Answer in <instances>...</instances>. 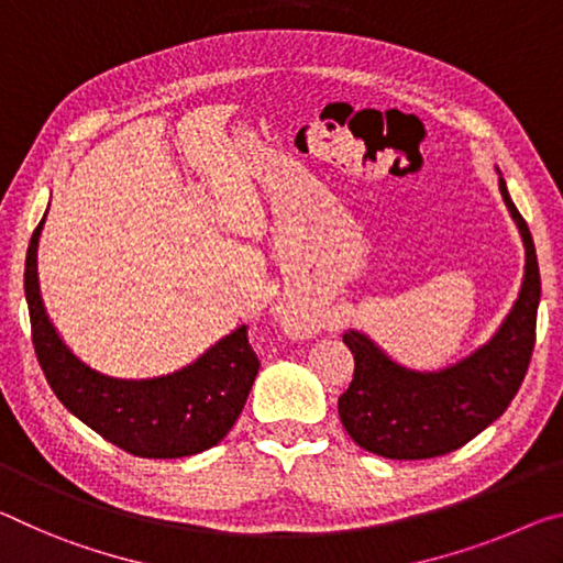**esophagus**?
Listing matches in <instances>:
<instances>
[{
  "label": "esophagus",
  "mask_w": 563,
  "mask_h": 563,
  "mask_svg": "<svg viewBox=\"0 0 563 563\" xmlns=\"http://www.w3.org/2000/svg\"><path fill=\"white\" fill-rule=\"evenodd\" d=\"M282 321L291 331H301V334H307L309 329H314V319H311L309 311L299 309L297 303H287V307H282Z\"/></svg>",
  "instance_id": "esophagus-1"
}]
</instances>
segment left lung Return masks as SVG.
<instances>
[{
    "instance_id": "1",
    "label": "left lung",
    "mask_w": 563,
    "mask_h": 563,
    "mask_svg": "<svg viewBox=\"0 0 563 563\" xmlns=\"http://www.w3.org/2000/svg\"><path fill=\"white\" fill-rule=\"evenodd\" d=\"M501 197L527 246L523 284L511 314L464 362L444 372H409L394 364L372 339L346 331L354 376L339 396V419L358 446L386 459H434L456 451L496 421L527 376L533 342L541 276L527 221L499 179Z\"/></svg>"
}]
</instances>
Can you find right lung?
Segmentation results:
<instances>
[{
  "instance_id": "add662e5",
  "label": "right lung",
  "mask_w": 563,
  "mask_h": 563,
  "mask_svg": "<svg viewBox=\"0 0 563 563\" xmlns=\"http://www.w3.org/2000/svg\"><path fill=\"white\" fill-rule=\"evenodd\" d=\"M34 229L24 262L32 344L52 391L99 437L142 459H179L217 446L242 413L260 372L246 327L221 339L195 364L159 379H112L81 364L54 331L36 282Z\"/></svg>"
}]
</instances>
